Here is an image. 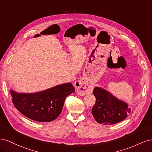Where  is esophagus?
I'll list each match as a JSON object with an SVG mask.
<instances>
[{"mask_svg": "<svg viewBox=\"0 0 152 152\" xmlns=\"http://www.w3.org/2000/svg\"><path fill=\"white\" fill-rule=\"evenodd\" d=\"M75 86L77 90L78 94L80 96L89 94L93 92V87L91 86H83L80 81H76L75 82Z\"/></svg>", "mask_w": 152, "mask_h": 152, "instance_id": "1", "label": "esophagus"}]
</instances>
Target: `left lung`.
Segmentation results:
<instances>
[{"instance_id":"1","label":"left lung","mask_w":152,"mask_h":152,"mask_svg":"<svg viewBox=\"0 0 152 152\" xmlns=\"http://www.w3.org/2000/svg\"><path fill=\"white\" fill-rule=\"evenodd\" d=\"M96 103L92 109V114L95 120L103 125L120 122L131 112L128 104L116 98L108 91L96 87L93 91Z\"/></svg>"}]
</instances>
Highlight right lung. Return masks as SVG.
Listing matches in <instances>:
<instances>
[{
    "label": "right lung",
    "mask_w": 152,
    "mask_h": 152,
    "mask_svg": "<svg viewBox=\"0 0 152 152\" xmlns=\"http://www.w3.org/2000/svg\"><path fill=\"white\" fill-rule=\"evenodd\" d=\"M75 91L71 83L63 84L35 93L10 91L12 102L23 115L37 122H51L61 113L68 95Z\"/></svg>",
    "instance_id": "add662e5"
}]
</instances>
